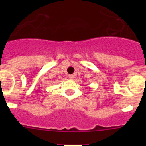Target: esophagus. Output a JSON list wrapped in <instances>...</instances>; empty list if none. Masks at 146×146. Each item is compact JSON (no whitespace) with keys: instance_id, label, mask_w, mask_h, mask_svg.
<instances>
[{"instance_id":"34e87169","label":"esophagus","mask_w":146,"mask_h":146,"mask_svg":"<svg viewBox=\"0 0 146 146\" xmlns=\"http://www.w3.org/2000/svg\"><path fill=\"white\" fill-rule=\"evenodd\" d=\"M69 79H74L75 77V74H70V75H69Z\"/></svg>"}]
</instances>
